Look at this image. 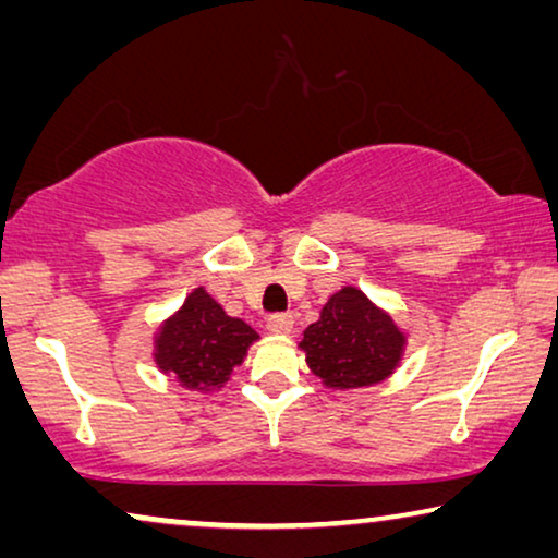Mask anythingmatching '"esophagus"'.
I'll return each instance as SVG.
<instances>
[{"label": "esophagus", "instance_id": "obj_1", "mask_svg": "<svg viewBox=\"0 0 558 558\" xmlns=\"http://www.w3.org/2000/svg\"><path fill=\"white\" fill-rule=\"evenodd\" d=\"M266 327H269L271 332L287 335V332H292L294 319H292V315H289V312H277V315H271L269 319H266Z\"/></svg>", "mask_w": 558, "mask_h": 558}]
</instances>
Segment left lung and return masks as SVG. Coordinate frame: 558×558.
<instances>
[{
  "label": "left lung",
  "mask_w": 558,
  "mask_h": 558,
  "mask_svg": "<svg viewBox=\"0 0 558 558\" xmlns=\"http://www.w3.org/2000/svg\"><path fill=\"white\" fill-rule=\"evenodd\" d=\"M403 332L361 289L342 287L304 330L300 348L315 376L332 388L371 386L391 376L403 350Z\"/></svg>",
  "instance_id": "left-lung-1"
}]
</instances>
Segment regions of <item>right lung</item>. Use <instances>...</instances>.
<instances>
[{"label":"right lung","instance_id":"add662e5","mask_svg":"<svg viewBox=\"0 0 558 558\" xmlns=\"http://www.w3.org/2000/svg\"><path fill=\"white\" fill-rule=\"evenodd\" d=\"M256 338L254 327L239 317H228L201 287L182 302L178 315L162 325L155 361L182 386L210 388L223 384L233 365H241Z\"/></svg>","mask_w":558,"mask_h":558}]
</instances>
